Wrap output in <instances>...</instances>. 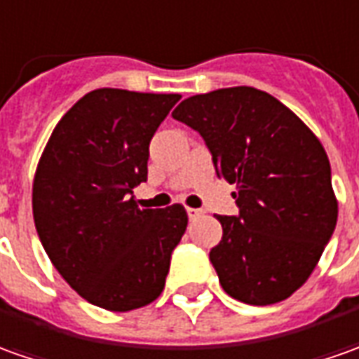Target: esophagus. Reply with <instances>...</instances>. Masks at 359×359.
Listing matches in <instances>:
<instances>
[{"label": "esophagus", "instance_id": "obj_1", "mask_svg": "<svg viewBox=\"0 0 359 359\" xmlns=\"http://www.w3.org/2000/svg\"><path fill=\"white\" fill-rule=\"evenodd\" d=\"M187 214H189L190 220H196L200 214H202V210H198V208H187Z\"/></svg>", "mask_w": 359, "mask_h": 359}]
</instances>
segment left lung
I'll return each instance as SVG.
<instances>
[{"label": "left lung", "instance_id": "1", "mask_svg": "<svg viewBox=\"0 0 359 359\" xmlns=\"http://www.w3.org/2000/svg\"><path fill=\"white\" fill-rule=\"evenodd\" d=\"M172 118L198 131L216 175L238 187V216H216L210 262L224 291L245 304L285 301L330 241L338 202L326 151L277 97L236 86L180 102Z\"/></svg>", "mask_w": 359, "mask_h": 359}]
</instances>
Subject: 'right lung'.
Here are the masks:
<instances>
[{"label":"right lung","mask_w":359,"mask_h":359,"mask_svg":"<svg viewBox=\"0 0 359 359\" xmlns=\"http://www.w3.org/2000/svg\"><path fill=\"white\" fill-rule=\"evenodd\" d=\"M180 100L100 88L57 123L36 167L39 240L74 291L114 313L153 302L187 230L180 204L141 210L133 189L147 180L149 143Z\"/></svg>","instance_id":"right-lung-1"}]
</instances>
